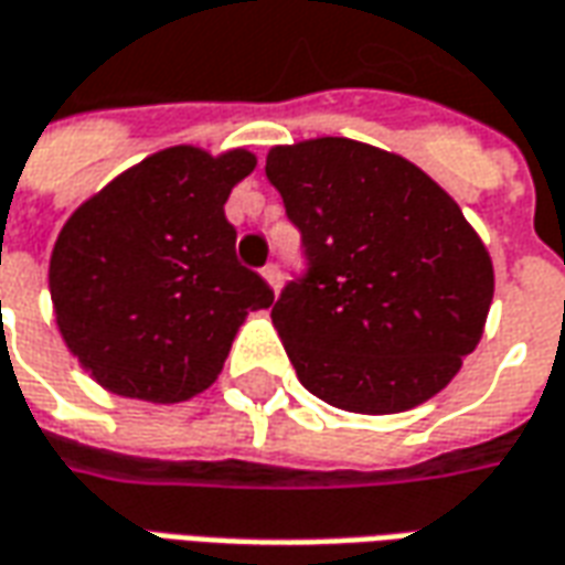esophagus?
<instances>
[{"mask_svg": "<svg viewBox=\"0 0 565 565\" xmlns=\"http://www.w3.org/2000/svg\"><path fill=\"white\" fill-rule=\"evenodd\" d=\"M263 278H266V281H269L271 290H275V294H278V287H281V269H278V266H275V263H269V266H266V269H263Z\"/></svg>", "mask_w": 565, "mask_h": 565, "instance_id": "34e87169", "label": "esophagus"}]
</instances>
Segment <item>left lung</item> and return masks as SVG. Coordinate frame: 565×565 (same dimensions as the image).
<instances>
[{"label":"left lung","mask_w":565,"mask_h":565,"mask_svg":"<svg viewBox=\"0 0 565 565\" xmlns=\"http://www.w3.org/2000/svg\"><path fill=\"white\" fill-rule=\"evenodd\" d=\"M266 177L309 266L271 306L299 382L366 416L447 388L495 287L459 204L413 161L345 137L275 146Z\"/></svg>","instance_id":"8db88e82"}]
</instances>
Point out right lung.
<instances>
[{"label": "right lung", "mask_w": 565, "mask_h": 565, "mask_svg": "<svg viewBox=\"0 0 565 565\" xmlns=\"http://www.w3.org/2000/svg\"><path fill=\"white\" fill-rule=\"evenodd\" d=\"M247 149L171 146L118 173L51 250L57 327L78 364L121 397L177 404L214 385L244 318L271 287L235 256L228 192Z\"/></svg>", "instance_id": "obj_1"}]
</instances>
